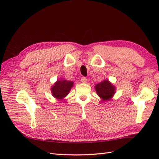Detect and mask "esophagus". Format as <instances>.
Masks as SVG:
<instances>
[{"mask_svg":"<svg viewBox=\"0 0 159 159\" xmlns=\"http://www.w3.org/2000/svg\"><path fill=\"white\" fill-rule=\"evenodd\" d=\"M81 81L82 83H84V84H85V83H86V81H87V78H85V77H81Z\"/></svg>","mask_w":159,"mask_h":159,"instance_id":"34e87169","label":"esophagus"}]
</instances>
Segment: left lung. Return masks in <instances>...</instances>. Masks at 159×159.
Masks as SVG:
<instances>
[{
  "mask_svg": "<svg viewBox=\"0 0 159 159\" xmlns=\"http://www.w3.org/2000/svg\"><path fill=\"white\" fill-rule=\"evenodd\" d=\"M98 95L103 100H109L115 93L114 86L108 80H104L95 85Z\"/></svg>",
  "mask_w": 159,
  "mask_h": 159,
  "instance_id": "obj_1",
  "label": "left lung"
}]
</instances>
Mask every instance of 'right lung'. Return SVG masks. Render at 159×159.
<instances>
[{
  "label": "right lung",
  "mask_w": 159,
  "mask_h": 159,
  "mask_svg": "<svg viewBox=\"0 0 159 159\" xmlns=\"http://www.w3.org/2000/svg\"><path fill=\"white\" fill-rule=\"evenodd\" d=\"M73 84L74 83L71 81L66 80H57L51 89L53 96L58 99H63L68 94Z\"/></svg>",
  "instance_id": "add662e5"
}]
</instances>
